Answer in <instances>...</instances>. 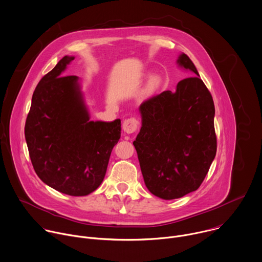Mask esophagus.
Masks as SVG:
<instances>
[{
	"instance_id": "esophagus-1",
	"label": "esophagus",
	"mask_w": 262,
	"mask_h": 262,
	"mask_svg": "<svg viewBox=\"0 0 262 262\" xmlns=\"http://www.w3.org/2000/svg\"><path fill=\"white\" fill-rule=\"evenodd\" d=\"M139 126V122L136 118H130L124 121L123 123V130L127 133V134H131L134 133Z\"/></svg>"
}]
</instances>
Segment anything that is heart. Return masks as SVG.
Wrapping results in <instances>:
<instances>
[{"instance_id": "1", "label": "heart", "mask_w": 262, "mask_h": 262, "mask_svg": "<svg viewBox=\"0 0 262 262\" xmlns=\"http://www.w3.org/2000/svg\"><path fill=\"white\" fill-rule=\"evenodd\" d=\"M161 84V79L159 76H154L150 78L149 82H148V86H147V90L148 92H152L155 91Z\"/></svg>"}]
</instances>
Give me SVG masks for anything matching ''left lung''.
Masks as SVG:
<instances>
[{"mask_svg": "<svg viewBox=\"0 0 262 262\" xmlns=\"http://www.w3.org/2000/svg\"><path fill=\"white\" fill-rule=\"evenodd\" d=\"M177 63L193 77L140 104L142 124L133 142L147 189L164 200L196 190L217 149L212 95L186 54Z\"/></svg>", "mask_w": 262, "mask_h": 262, "instance_id": "1", "label": "left lung"}]
</instances>
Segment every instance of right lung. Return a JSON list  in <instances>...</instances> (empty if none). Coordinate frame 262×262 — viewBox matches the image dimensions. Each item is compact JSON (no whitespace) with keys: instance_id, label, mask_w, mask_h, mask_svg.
Masks as SVG:
<instances>
[{"instance_id":"1","label":"right lung","mask_w":262,"mask_h":262,"mask_svg":"<svg viewBox=\"0 0 262 262\" xmlns=\"http://www.w3.org/2000/svg\"><path fill=\"white\" fill-rule=\"evenodd\" d=\"M75 59L64 56L35 89L25 135L40 179L70 195H87L102 182L121 120L89 121L79 78L62 73Z\"/></svg>"}]
</instances>
